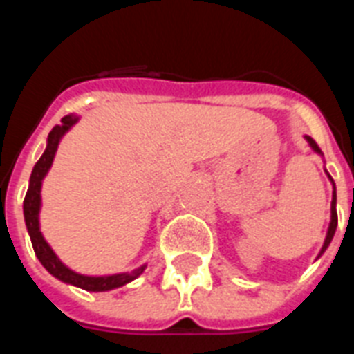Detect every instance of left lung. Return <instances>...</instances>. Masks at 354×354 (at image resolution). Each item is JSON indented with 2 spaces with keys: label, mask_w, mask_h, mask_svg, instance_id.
<instances>
[{
  "label": "left lung",
  "mask_w": 354,
  "mask_h": 354,
  "mask_svg": "<svg viewBox=\"0 0 354 354\" xmlns=\"http://www.w3.org/2000/svg\"><path fill=\"white\" fill-rule=\"evenodd\" d=\"M305 139H307V143L310 145V149L316 152V154L324 156L322 154V150H319V147L316 145V141H314L310 136H305ZM329 176V174H327ZM330 178V176H329ZM330 182H333V178H330ZM336 226H338V215H336V187H335V182H333V202H330V222H329V230H327V236H325V242L324 246H322V250H319L318 257H322L324 255V252L329 248L330 241H333V236H335L336 233Z\"/></svg>",
  "instance_id": "8db88e82"
}]
</instances>
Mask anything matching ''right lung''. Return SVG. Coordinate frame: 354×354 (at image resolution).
<instances>
[{"label": "right lung", "mask_w": 354, "mask_h": 354, "mask_svg": "<svg viewBox=\"0 0 354 354\" xmlns=\"http://www.w3.org/2000/svg\"><path fill=\"white\" fill-rule=\"evenodd\" d=\"M79 121L77 115L69 113L66 118H62L60 124L53 128L49 136H47V147L44 150V154L38 161H36L35 169L30 172L29 178V189H27V194H25L24 200V216H25V226H27V232H29L30 242H32V248H35V253L38 261L41 263V266L53 275L57 277L62 283H68V285L79 286L82 290L88 292H108L113 290V288H119V286L127 285L130 281H133L136 277L143 274V270L147 268V264L139 266V268L132 270V272H122V274H113V275H82L73 272L71 268H68L66 264L58 259V255L53 252V248L47 244V241L44 239L40 232V207H41V182L44 178L49 172L53 165V160H55V154H57L58 143L60 139L64 138V133L68 132L69 128L73 127L75 122Z\"/></svg>", "instance_id": "right-lung-1"}]
</instances>
